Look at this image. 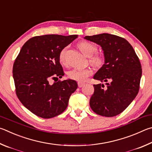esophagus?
I'll return each instance as SVG.
<instances>
[{"instance_id":"34e87169","label":"esophagus","mask_w":152,"mask_h":152,"mask_svg":"<svg viewBox=\"0 0 152 152\" xmlns=\"http://www.w3.org/2000/svg\"><path fill=\"white\" fill-rule=\"evenodd\" d=\"M85 85L84 83H82V82H78V86L79 87H82Z\"/></svg>"}]
</instances>
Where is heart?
I'll use <instances>...</instances> for the list:
<instances>
[{"mask_svg":"<svg viewBox=\"0 0 152 152\" xmlns=\"http://www.w3.org/2000/svg\"><path fill=\"white\" fill-rule=\"evenodd\" d=\"M80 51L87 57H91V62L96 65H99L103 62V57L99 53H96L97 47L88 41H81L78 44ZM67 47L63 48L58 55V58L61 63H65V55ZM93 71L90 69L75 68L69 71V77L79 82H83L91 76Z\"/></svg>","mask_w":152,"mask_h":152,"instance_id":"obj_1","label":"heart"}]
</instances>
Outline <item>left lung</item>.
<instances>
[{
	"mask_svg": "<svg viewBox=\"0 0 152 152\" xmlns=\"http://www.w3.org/2000/svg\"><path fill=\"white\" fill-rule=\"evenodd\" d=\"M102 47L105 63L94 79L106 83L94 85L89 104L95 113L113 117L126 110L138 94L142 70L139 58L129 42L122 37L102 33L84 37Z\"/></svg>",
	"mask_w": 152,
	"mask_h": 152,
	"instance_id": "1",
	"label": "left lung"
}]
</instances>
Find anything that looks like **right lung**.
<instances>
[{
  "instance_id": "1",
  "label": "right lung",
  "mask_w": 152,
  "mask_h": 152,
  "mask_svg": "<svg viewBox=\"0 0 152 152\" xmlns=\"http://www.w3.org/2000/svg\"><path fill=\"white\" fill-rule=\"evenodd\" d=\"M77 37L76 34L37 36L21 48L12 69L16 94L22 104L34 115L52 118L67 107L77 83L71 79L53 84L49 81L64 75L58 55Z\"/></svg>"
}]
</instances>
